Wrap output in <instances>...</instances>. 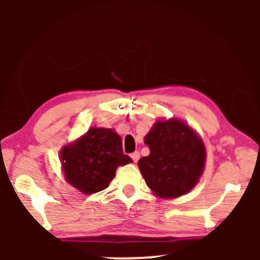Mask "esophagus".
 Instances as JSON below:
<instances>
[{
  "mask_svg": "<svg viewBox=\"0 0 260 260\" xmlns=\"http://www.w3.org/2000/svg\"><path fill=\"white\" fill-rule=\"evenodd\" d=\"M131 157H132V160L134 161V162H137V161H138L139 157H140L139 151H134V153L131 154Z\"/></svg>",
  "mask_w": 260,
  "mask_h": 260,
  "instance_id": "esophagus-1",
  "label": "esophagus"
}]
</instances>
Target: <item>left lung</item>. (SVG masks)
<instances>
[{"label": "left lung", "mask_w": 260, "mask_h": 260, "mask_svg": "<svg viewBox=\"0 0 260 260\" xmlns=\"http://www.w3.org/2000/svg\"><path fill=\"white\" fill-rule=\"evenodd\" d=\"M144 143L150 154L138 166L153 192L161 198H176L196 186L204 168L205 148L186 123L157 121Z\"/></svg>", "instance_id": "left-lung-1"}]
</instances>
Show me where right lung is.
<instances>
[{"label": "right lung", "instance_id": "add662e5", "mask_svg": "<svg viewBox=\"0 0 260 260\" xmlns=\"http://www.w3.org/2000/svg\"><path fill=\"white\" fill-rule=\"evenodd\" d=\"M61 156L67 181L85 194L105 189L116 169L132 162L123 154L121 137L106 128L89 129L73 145L62 149Z\"/></svg>", "mask_w": 260, "mask_h": 260}]
</instances>
